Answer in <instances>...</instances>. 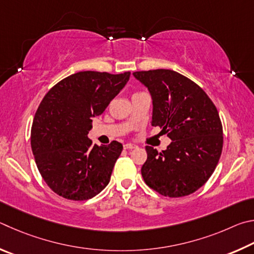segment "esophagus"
Wrapping results in <instances>:
<instances>
[{
    "instance_id": "obj_1",
    "label": "esophagus",
    "mask_w": 254,
    "mask_h": 254,
    "mask_svg": "<svg viewBox=\"0 0 254 254\" xmlns=\"http://www.w3.org/2000/svg\"><path fill=\"white\" fill-rule=\"evenodd\" d=\"M137 146L136 145H134V144H130V143H128V144H125L124 145V148L125 149H132V148H136Z\"/></svg>"
}]
</instances>
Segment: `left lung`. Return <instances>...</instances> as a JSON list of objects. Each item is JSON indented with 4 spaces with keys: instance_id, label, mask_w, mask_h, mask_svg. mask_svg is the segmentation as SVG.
I'll return each instance as SVG.
<instances>
[{
    "instance_id": "obj_1",
    "label": "left lung",
    "mask_w": 254,
    "mask_h": 254,
    "mask_svg": "<svg viewBox=\"0 0 254 254\" xmlns=\"http://www.w3.org/2000/svg\"><path fill=\"white\" fill-rule=\"evenodd\" d=\"M148 89L153 101L152 126L172 139L158 153L146 146L141 167L145 183L164 196L194 193L214 172L223 147V129L216 107L203 89L173 70L132 73Z\"/></svg>"
}]
</instances>
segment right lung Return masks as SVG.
Here are the masks:
<instances>
[{
    "label": "right lung",
    "instance_id": "1",
    "mask_svg": "<svg viewBox=\"0 0 254 254\" xmlns=\"http://www.w3.org/2000/svg\"><path fill=\"white\" fill-rule=\"evenodd\" d=\"M129 77L81 71L44 96L33 119L31 147L40 174L60 196L84 201L108 185L123 145H92L88 134L92 118L104 113Z\"/></svg>",
    "mask_w": 254,
    "mask_h": 254
}]
</instances>
